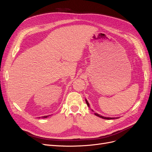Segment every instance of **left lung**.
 Wrapping results in <instances>:
<instances>
[{
	"instance_id": "left-lung-1",
	"label": "left lung",
	"mask_w": 152,
	"mask_h": 152,
	"mask_svg": "<svg viewBox=\"0 0 152 152\" xmlns=\"http://www.w3.org/2000/svg\"><path fill=\"white\" fill-rule=\"evenodd\" d=\"M86 103H87V107H89V108H90V106H89V104L88 102H87V100L86 99ZM94 115H96V116H98V117H100V118H104V119H108V120H110V119L118 118H117V117H116V118H114V117H103V116H102V115H100L98 114L97 113H94Z\"/></svg>"
}]
</instances>
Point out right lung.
<instances>
[{"label":"right lung","mask_w":152,"mask_h":152,"mask_svg":"<svg viewBox=\"0 0 152 152\" xmlns=\"http://www.w3.org/2000/svg\"><path fill=\"white\" fill-rule=\"evenodd\" d=\"M48 116H44V117H42V118H47ZM40 118V117H39Z\"/></svg>","instance_id":"right-lung-1"}]
</instances>
